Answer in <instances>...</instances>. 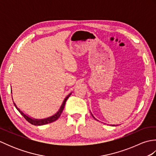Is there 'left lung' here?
Wrapping results in <instances>:
<instances>
[{
    "mask_svg": "<svg viewBox=\"0 0 156 156\" xmlns=\"http://www.w3.org/2000/svg\"><path fill=\"white\" fill-rule=\"evenodd\" d=\"M91 114H92V113H91ZM92 117H94V116H93V115H92ZM94 119H95V118L94 117ZM112 126H115V125H112Z\"/></svg>",
    "mask_w": 156,
    "mask_h": 156,
    "instance_id": "left-lung-1",
    "label": "left lung"
}]
</instances>
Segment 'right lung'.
Returning <instances> with one entry per match:
<instances>
[{
	"label": "right lung",
	"mask_w": 156,
	"mask_h": 156,
	"mask_svg": "<svg viewBox=\"0 0 156 156\" xmlns=\"http://www.w3.org/2000/svg\"><path fill=\"white\" fill-rule=\"evenodd\" d=\"M11 92H12V90H11ZM71 94H72V93L69 94L67 96V97H66L65 98L64 101H63V102H62V105H61L60 108H59V111H58L57 112H56V113H55V115H52V116H51V117H48V118L44 119H33V118H31V117H29L28 115H25V114L24 113V112H23V111H21V110H20V109L17 107V106H16V104L14 102V101H13V103H14L15 107H16V109H17L18 111L23 115V117H24V118L26 119V120H27L29 122H30L31 124L34 125H37V126H38V125H45V124L50 123V122H54V121H56L59 117H60L62 112L63 110H64V106H65V104H66V101H67V99L69 98V96L71 95Z\"/></svg>",
	"instance_id": "1"
}]
</instances>
